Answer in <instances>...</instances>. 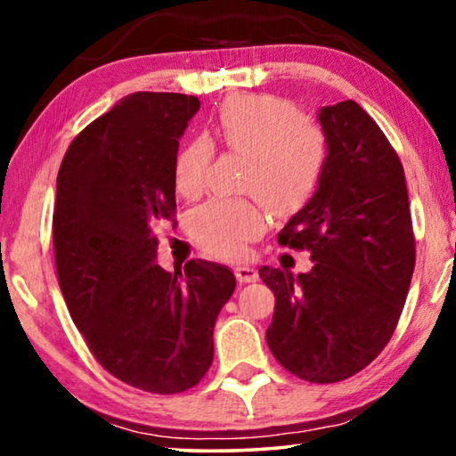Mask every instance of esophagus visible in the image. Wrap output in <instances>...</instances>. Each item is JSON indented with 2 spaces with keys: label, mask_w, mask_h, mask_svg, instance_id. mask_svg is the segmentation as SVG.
<instances>
[{
  "label": "esophagus",
  "mask_w": 456,
  "mask_h": 456,
  "mask_svg": "<svg viewBox=\"0 0 456 456\" xmlns=\"http://www.w3.org/2000/svg\"><path fill=\"white\" fill-rule=\"evenodd\" d=\"M234 276L240 284H248V282H255V280L259 278V273H257V270H253V267H248V265H239V267H234Z\"/></svg>",
  "instance_id": "esophagus-1"
}]
</instances>
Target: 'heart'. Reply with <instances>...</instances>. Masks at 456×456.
Masks as SVG:
<instances>
[{
  "instance_id": "obj_1",
  "label": "heart",
  "mask_w": 456,
  "mask_h": 456,
  "mask_svg": "<svg viewBox=\"0 0 456 456\" xmlns=\"http://www.w3.org/2000/svg\"><path fill=\"white\" fill-rule=\"evenodd\" d=\"M214 136L228 151L245 155L248 166L242 186L264 199L273 214H295L315 195L328 159L326 134L286 99H230L217 111ZM211 153L205 139H192L180 149L174 159L180 195L197 197L203 191ZM264 228L259 199H214L192 211L189 222L199 247L217 257H239Z\"/></svg>"
}]
</instances>
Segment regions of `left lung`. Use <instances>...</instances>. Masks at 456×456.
I'll list each match as a JSON object with an SVG mask.
<instances>
[{"instance_id":"left-lung-1","label":"left lung","mask_w":456,"mask_h":456,"mask_svg":"<svg viewBox=\"0 0 456 456\" xmlns=\"http://www.w3.org/2000/svg\"><path fill=\"white\" fill-rule=\"evenodd\" d=\"M328 159L315 195L278 242L307 248L314 267L292 276L264 265L276 297L265 338L278 363L314 384L340 382L371 363L395 332L415 267L403 164L353 99L317 111Z\"/></svg>"}]
</instances>
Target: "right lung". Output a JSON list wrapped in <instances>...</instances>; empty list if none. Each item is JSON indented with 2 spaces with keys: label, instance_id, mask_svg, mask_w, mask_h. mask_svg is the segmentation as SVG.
<instances>
[{
  "label": "right lung",
  "instance_id": "right-lung-1",
  "mask_svg": "<svg viewBox=\"0 0 456 456\" xmlns=\"http://www.w3.org/2000/svg\"><path fill=\"white\" fill-rule=\"evenodd\" d=\"M199 105L133 93L77 134L58 172L53 251L72 322L111 376L153 395L201 382L236 286L226 265L191 259L170 273L153 261V230L176 211L178 139Z\"/></svg>",
  "mask_w": 456,
  "mask_h": 456
}]
</instances>
